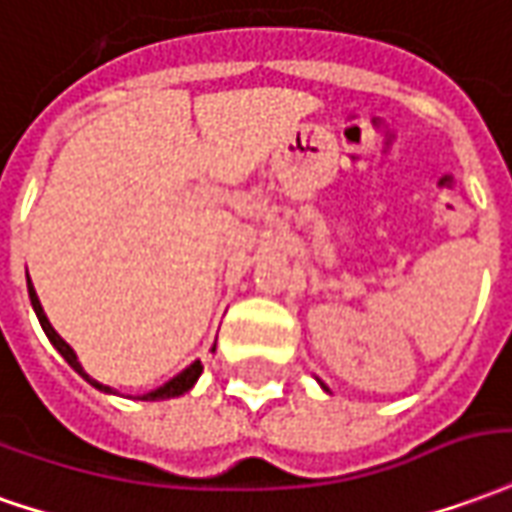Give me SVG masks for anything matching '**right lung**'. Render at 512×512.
I'll list each match as a JSON object with an SVG mask.
<instances>
[{"label": "right lung", "instance_id": "obj_1", "mask_svg": "<svg viewBox=\"0 0 512 512\" xmlns=\"http://www.w3.org/2000/svg\"><path fill=\"white\" fill-rule=\"evenodd\" d=\"M27 288H30V302H32V307H35V316H38V321H41V327H44L46 338H49V341L55 343L57 352H60V355L66 357V363H69V366L74 368L77 374H82L85 380L91 382L94 388H99V391H110L107 385H102V382L91 380V377H88V374L82 371V366H80V363H77V355H74V349H71L69 343H66V341H63V338H60V335H57L55 327L49 324V318H46L44 307H41V302H38V296H35V288H32L30 277H27ZM199 374H202V360H196V363H191V366L185 368L182 374H177V377H174V380L166 382V385H160L157 391L144 393L141 399H171V396H180V393L191 391V388H194V382L199 380ZM110 393H113V391H110Z\"/></svg>", "mask_w": 512, "mask_h": 512}]
</instances>
